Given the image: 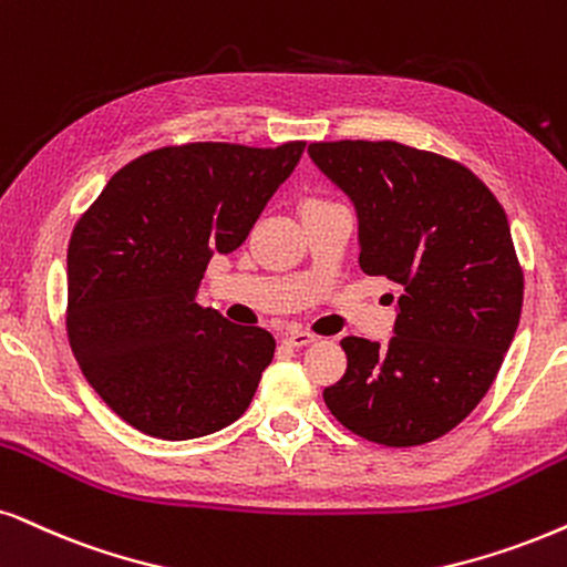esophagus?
Here are the masks:
<instances>
[{
    "label": "esophagus",
    "instance_id": "1",
    "mask_svg": "<svg viewBox=\"0 0 567 567\" xmlns=\"http://www.w3.org/2000/svg\"><path fill=\"white\" fill-rule=\"evenodd\" d=\"M285 340H288V346L292 348H303V346H311V342H317V334L306 332V329H290V332L285 334Z\"/></svg>",
    "mask_w": 567,
    "mask_h": 567
}]
</instances>
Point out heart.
I'll return each mask as SVG.
<instances>
[{
    "label": "heart",
    "mask_w": 567,
    "mask_h": 567,
    "mask_svg": "<svg viewBox=\"0 0 567 567\" xmlns=\"http://www.w3.org/2000/svg\"><path fill=\"white\" fill-rule=\"evenodd\" d=\"M313 204H327V200H324V198H317V196H313V198H308L303 206H313Z\"/></svg>",
    "instance_id": "heart-1"
}]
</instances>
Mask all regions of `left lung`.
Wrapping results in <instances>:
<instances>
[{
    "label": "left lung",
    "mask_w": 567,
    "mask_h": 567,
    "mask_svg": "<svg viewBox=\"0 0 567 567\" xmlns=\"http://www.w3.org/2000/svg\"><path fill=\"white\" fill-rule=\"evenodd\" d=\"M353 200L358 264L403 288L386 346L346 337L324 403L350 432L413 447L455 429L489 390L523 306V271L494 193L461 162L395 141L311 143Z\"/></svg>",
    "instance_id": "8db88e82"
}]
</instances>
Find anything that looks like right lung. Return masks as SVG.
<instances>
[{
	"label": "right lung",
	"mask_w": 567,
	"mask_h": 567,
	"mask_svg": "<svg viewBox=\"0 0 567 567\" xmlns=\"http://www.w3.org/2000/svg\"><path fill=\"white\" fill-rule=\"evenodd\" d=\"M303 148H156L125 164L78 219L68 248L70 348L125 424L181 442L246 413L275 337L198 306L196 292L212 256L243 246Z\"/></svg>",
	"instance_id": "1"
}]
</instances>
